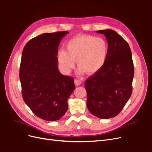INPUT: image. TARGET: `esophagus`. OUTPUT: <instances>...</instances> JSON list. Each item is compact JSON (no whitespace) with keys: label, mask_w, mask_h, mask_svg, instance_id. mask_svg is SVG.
<instances>
[{"label":"esophagus","mask_w":152,"mask_h":152,"mask_svg":"<svg viewBox=\"0 0 152 152\" xmlns=\"http://www.w3.org/2000/svg\"><path fill=\"white\" fill-rule=\"evenodd\" d=\"M75 84L76 86H80L81 84V81L79 80H75Z\"/></svg>","instance_id":"1"}]
</instances>
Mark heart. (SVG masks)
I'll use <instances>...</instances> for the list:
<instances>
[{
	"label": "heart",
	"mask_w": 152,
	"mask_h": 152,
	"mask_svg": "<svg viewBox=\"0 0 152 152\" xmlns=\"http://www.w3.org/2000/svg\"><path fill=\"white\" fill-rule=\"evenodd\" d=\"M109 52V44L104 38L80 35L67 43L66 51L58 52L57 59L65 72H69L75 67L76 61L80 74L87 72L94 75L104 66Z\"/></svg>",
	"instance_id": "obj_1"
}]
</instances>
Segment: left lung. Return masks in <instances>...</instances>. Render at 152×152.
<instances>
[{"label": "left lung", "instance_id": "8db88e82", "mask_svg": "<svg viewBox=\"0 0 152 152\" xmlns=\"http://www.w3.org/2000/svg\"><path fill=\"white\" fill-rule=\"evenodd\" d=\"M96 32L106 37L109 52L102 69L85 83L86 105L94 115L110 119L120 113L131 95L133 62L129 44L116 31L107 29Z\"/></svg>", "mask_w": 152, "mask_h": 152}]
</instances>
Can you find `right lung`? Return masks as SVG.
<instances>
[{"mask_svg": "<svg viewBox=\"0 0 152 152\" xmlns=\"http://www.w3.org/2000/svg\"><path fill=\"white\" fill-rule=\"evenodd\" d=\"M69 33H43L24 46L19 70L24 102L37 117L60 119L67 110V99L75 89L74 80L58 69V47Z\"/></svg>", "mask_w": 152, "mask_h": 152, "instance_id": "add662e5", "label": "right lung"}]
</instances>
